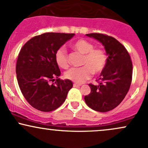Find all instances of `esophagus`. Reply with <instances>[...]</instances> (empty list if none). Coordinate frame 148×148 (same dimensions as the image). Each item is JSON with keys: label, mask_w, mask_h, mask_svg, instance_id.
I'll list each match as a JSON object with an SVG mask.
<instances>
[{"label": "esophagus", "mask_w": 148, "mask_h": 148, "mask_svg": "<svg viewBox=\"0 0 148 148\" xmlns=\"http://www.w3.org/2000/svg\"><path fill=\"white\" fill-rule=\"evenodd\" d=\"M73 86H74V87H75V88H79V87H80V86H81V85L77 84H74Z\"/></svg>", "instance_id": "esophagus-1"}]
</instances>
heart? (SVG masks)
<instances>
[{
  "instance_id": "b5f03b06",
  "label": "heart",
  "mask_w": 148,
  "mask_h": 148,
  "mask_svg": "<svg viewBox=\"0 0 148 148\" xmlns=\"http://www.w3.org/2000/svg\"><path fill=\"white\" fill-rule=\"evenodd\" d=\"M76 51L84 55L81 67L71 68L65 72L67 79L78 84L84 83L91 77L92 74L101 73L106 67L107 57L105 52L100 49H94V45L87 40L81 39L72 45ZM55 60L58 67L62 69L69 67L67 53L63 47L58 49L55 54Z\"/></svg>"
}]
</instances>
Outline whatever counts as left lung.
<instances>
[{
    "instance_id": "1",
    "label": "left lung",
    "mask_w": 148,
    "mask_h": 148,
    "mask_svg": "<svg viewBox=\"0 0 148 148\" xmlns=\"http://www.w3.org/2000/svg\"><path fill=\"white\" fill-rule=\"evenodd\" d=\"M104 47L107 58L106 67L100 74L98 86L89 84L91 92L84 97L92 109L107 112L118 106L130 90L132 79V62L125 47L114 37L100 33L86 34Z\"/></svg>"
}]
</instances>
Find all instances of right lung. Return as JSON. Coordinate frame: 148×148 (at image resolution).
I'll use <instances>...</instances> for the list:
<instances>
[{"instance_id":"right-lung-1","label":"right lung","mask_w":148,"mask_h":148,"mask_svg":"<svg viewBox=\"0 0 148 148\" xmlns=\"http://www.w3.org/2000/svg\"><path fill=\"white\" fill-rule=\"evenodd\" d=\"M75 34L46 33L30 39L23 45L16 66L18 86L25 99L33 108L49 112L65 101L72 88L69 79L60 80L55 60L56 52ZM56 78L55 83L51 84Z\"/></svg>"}]
</instances>
